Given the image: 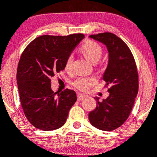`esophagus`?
Segmentation results:
<instances>
[{"label":"esophagus","instance_id":"34e87169","mask_svg":"<svg viewBox=\"0 0 157 157\" xmlns=\"http://www.w3.org/2000/svg\"><path fill=\"white\" fill-rule=\"evenodd\" d=\"M86 97V96L85 95V94H80V93H78V94H77V100H78L79 101H81V100H84Z\"/></svg>","mask_w":157,"mask_h":157}]
</instances>
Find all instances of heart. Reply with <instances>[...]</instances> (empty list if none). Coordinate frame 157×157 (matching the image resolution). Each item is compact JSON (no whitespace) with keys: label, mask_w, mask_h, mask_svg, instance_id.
I'll list each match as a JSON object with an SVG mask.
<instances>
[{"label":"heart","mask_w":157,"mask_h":157,"mask_svg":"<svg viewBox=\"0 0 157 157\" xmlns=\"http://www.w3.org/2000/svg\"><path fill=\"white\" fill-rule=\"evenodd\" d=\"M80 51L83 55L92 63H97L102 56V48L98 44L87 40L80 48ZM73 63V56L70 55L65 62V70L70 71ZM95 83V79L91 77H79L74 82V86L82 91H86Z\"/></svg>","instance_id":"heart-1"}]
</instances>
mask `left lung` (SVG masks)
<instances>
[{
  "mask_svg": "<svg viewBox=\"0 0 157 157\" xmlns=\"http://www.w3.org/2000/svg\"><path fill=\"white\" fill-rule=\"evenodd\" d=\"M90 37L106 46L108 63L102 77L109 86V97L99 101L89 113V121L96 128L110 131L121 127L127 120L138 93V74L130 48L112 33L90 35Z\"/></svg>",
  "mask_w": 157,
  "mask_h": 157,
  "instance_id": "left-lung-1",
  "label": "left lung"
}]
</instances>
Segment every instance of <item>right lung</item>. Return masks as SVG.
<instances>
[{
    "label": "right lung",
    "mask_w": 157,
    "mask_h": 157,
    "mask_svg": "<svg viewBox=\"0 0 157 157\" xmlns=\"http://www.w3.org/2000/svg\"><path fill=\"white\" fill-rule=\"evenodd\" d=\"M83 38L82 33L43 35L21 54L17 71L20 100L27 119L36 128L54 130L66 122L77 94L67 89L57 94L51 90V78L64 69L67 58Z\"/></svg>",
    "instance_id": "1"
}]
</instances>
